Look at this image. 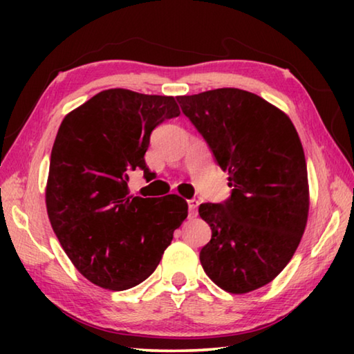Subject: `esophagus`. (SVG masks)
<instances>
[{"label": "esophagus", "instance_id": "34e87169", "mask_svg": "<svg viewBox=\"0 0 354 354\" xmlns=\"http://www.w3.org/2000/svg\"><path fill=\"white\" fill-rule=\"evenodd\" d=\"M187 205H189V215H190V217H195L196 211H198L200 201L198 200H189Z\"/></svg>", "mask_w": 354, "mask_h": 354}]
</instances>
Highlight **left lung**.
Segmentation results:
<instances>
[{
    "label": "left lung",
    "mask_w": 354,
    "mask_h": 354,
    "mask_svg": "<svg viewBox=\"0 0 354 354\" xmlns=\"http://www.w3.org/2000/svg\"><path fill=\"white\" fill-rule=\"evenodd\" d=\"M178 101L232 187L225 203L200 205V217L212 230L200 251L201 266L226 292L259 289L289 263L308 223L301 140L283 111L241 88H215Z\"/></svg>",
    "instance_id": "obj_1"
}]
</instances>
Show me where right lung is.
Returning <instances> with one entry per match:
<instances>
[{
    "instance_id": "obj_1",
    "label": "right lung",
    "mask_w": 354,
    "mask_h": 354,
    "mask_svg": "<svg viewBox=\"0 0 354 354\" xmlns=\"http://www.w3.org/2000/svg\"><path fill=\"white\" fill-rule=\"evenodd\" d=\"M173 97L109 88L68 112L51 149L45 201L56 237L76 270L109 290L140 284L159 266L187 217L178 195H129V173L143 170L151 131L178 117Z\"/></svg>"
}]
</instances>
